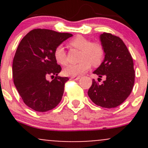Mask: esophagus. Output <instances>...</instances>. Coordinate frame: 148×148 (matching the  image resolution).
Returning a JSON list of instances; mask_svg holds the SVG:
<instances>
[{"label": "esophagus", "mask_w": 148, "mask_h": 148, "mask_svg": "<svg viewBox=\"0 0 148 148\" xmlns=\"http://www.w3.org/2000/svg\"><path fill=\"white\" fill-rule=\"evenodd\" d=\"M80 77H71V79H73V80H79V79Z\"/></svg>", "instance_id": "1"}]
</instances>
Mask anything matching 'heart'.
Here are the masks:
<instances>
[{
    "label": "heart",
    "instance_id": "obj_1",
    "mask_svg": "<svg viewBox=\"0 0 148 148\" xmlns=\"http://www.w3.org/2000/svg\"><path fill=\"white\" fill-rule=\"evenodd\" d=\"M69 45L80 51L77 64H70L64 70V74L70 77H76L84 74L90 69L91 65L98 66L102 64L104 58V49L97 42H91L90 40L82 36H77L69 41ZM53 56L58 64L65 66L68 64L66 53L62 46H56L53 51Z\"/></svg>",
    "mask_w": 148,
    "mask_h": 148
}]
</instances>
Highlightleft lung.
I'll return each mask as SVG.
<instances>
[{
  "label": "left lung",
  "instance_id": "8db88e82",
  "mask_svg": "<svg viewBox=\"0 0 148 148\" xmlns=\"http://www.w3.org/2000/svg\"><path fill=\"white\" fill-rule=\"evenodd\" d=\"M104 49V59L94 74L102 84L92 80L88 95L95 104L104 108H114L120 105L130 95L135 83V69L132 56L120 37L104 32L100 36Z\"/></svg>",
  "mask_w": 148,
  "mask_h": 148
}]
</instances>
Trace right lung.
Instances as JSON below:
<instances>
[{
    "label": "right lung",
    "mask_w": 148,
    "mask_h": 148,
    "mask_svg": "<svg viewBox=\"0 0 148 148\" xmlns=\"http://www.w3.org/2000/svg\"><path fill=\"white\" fill-rule=\"evenodd\" d=\"M72 34L36 28L19 43L13 62V82L23 102L36 112H47L62 100L65 83L69 79L61 77L62 70L53 56L56 46ZM54 77L51 82L48 76Z\"/></svg>",
    "instance_id": "right-lung-1"
}]
</instances>
